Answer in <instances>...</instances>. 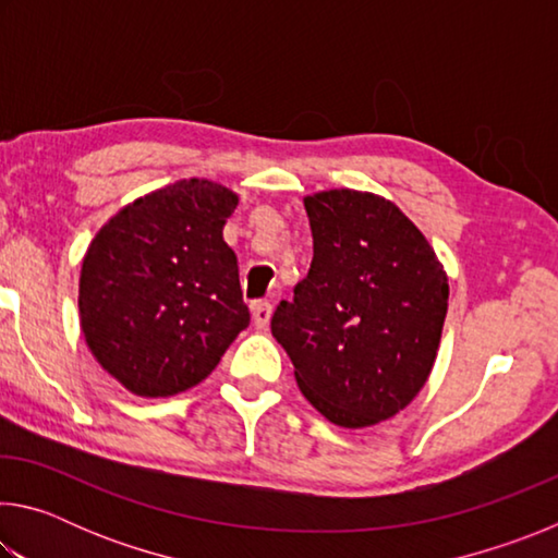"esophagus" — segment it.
Masks as SVG:
<instances>
[{"label":"esophagus","instance_id":"34e87169","mask_svg":"<svg viewBox=\"0 0 558 558\" xmlns=\"http://www.w3.org/2000/svg\"><path fill=\"white\" fill-rule=\"evenodd\" d=\"M251 315H253V325H256L258 329H266L270 323V315H272L270 302H253Z\"/></svg>","mask_w":558,"mask_h":558}]
</instances>
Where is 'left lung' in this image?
I'll list each match as a JSON object with an SVG mask.
<instances>
[{
  "instance_id": "1",
  "label": "left lung",
  "mask_w": 558,
  "mask_h": 558,
  "mask_svg": "<svg viewBox=\"0 0 558 558\" xmlns=\"http://www.w3.org/2000/svg\"><path fill=\"white\" fill-rule=\"evenodd\" d=\"M313 263L270 319L305 399L342 428L409 405L428 381L448 313V276L393 202L329 189L305 196Z\"/></svg>"
}]
</instances>
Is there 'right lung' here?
Here are the masks:
<instances>
[{"label": "right lung", "mask_w": 558, "mask_h": 558, "mask_svg": "<svg viewBox=\"0 0 558 558\" xmlns=\"http://www.w3.org/2000/svg\"><path fill=\"white\" fill-rule=\"evenodd\" d=\"M239 194L182 179L140 196L90 241L78 313L98 364L130 393L165 399L209 376L251 323L223 241Z\"/></svg>", "instance_id": "right-lung-1"}]
</instances>
